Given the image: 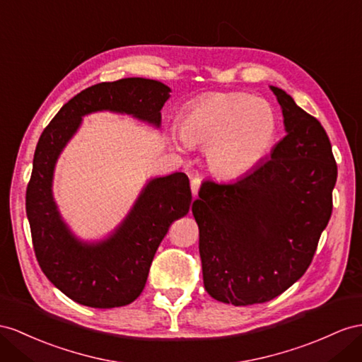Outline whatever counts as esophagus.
Segmentation results:
<instances>
[{"mask_svg": "<svg viewBox=\"0 0 362 362\" xmlns=\"http://www.w3.org/2000/svg\"><path fill=\"white\" fill-rule=\"evenodd\" d=\"M199 189H200V179H192L191 180V192H192V196L196 197L197 194H199Z\"/></svg>", "mask_w": 362, "mask_h": 362, "instance_id": "esophagus-1", "label": "esophagus"}]
</instances>
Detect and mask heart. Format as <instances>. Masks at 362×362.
<instances>
[{"instance_id": "obj_1", "label": "heart", "mask_w": 362, "mask_h": 362, "mask_svg": "<svg viewBox=\"0 0 362 362\" xmlns=\"http://www.w3.org/2000/svg\"><path fill=\"white\" fill-rule=\"evenodd\" d=\"M171 133L179 150L205 145L208 170L220 179L251 173L271 150L276 117L266 100L246 93H209L189 102Z\"/></svg>"}]
</instances>
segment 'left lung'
<instances>
[{"mask_svg": "<svg viewBox=\"0 0 362 362\" xmlns=\"http://www.w3.org/2000/svg\"><path fill=\"white\" fill-rule=\"evenodd\" d=\"M286 136L267 160L234 183H202L199 225L203 284L234 305L271 301L300 280L332 214L338 168L324 128L271 86Z\"/></svg>", "mask_w": 362, "mask_h": 362, "instance_id": "1", "label": "left lung"}]
</instances>
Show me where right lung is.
I'll return each instance as SVG.
<instances>
[{"label":"right lung","mask_w":362,"mask_h":362,"mask_svg":"<svg viewBox=\"0 0 362 362\" xmlns=\"http://www.w3.org/2000/svg\"><path fill=\"white\" fill-rule=\"evenodd\" d=\"M170 93L168 86L154 79L102 82L71 98L40 137L25 212L42 272L73 301L96 309L133 303L144 291L157 247L173 221L188 214L192 196L185 173L150 179L113 233L87 242L70 229L53 197L59 156L78 133L82 117L98 111L127 115L159 128Z\"/></svg>","instance_id":"obj_1"}]
</instances>
